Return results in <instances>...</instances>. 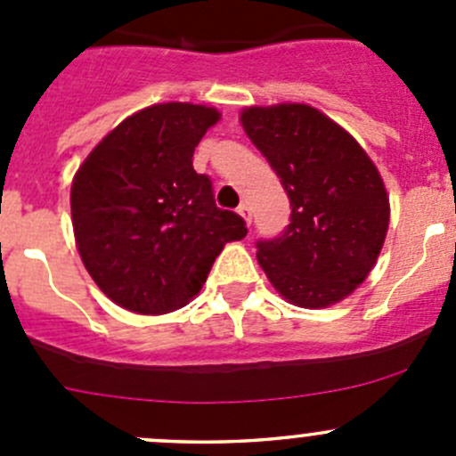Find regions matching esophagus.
Returning a JSON list of instances; mask_svg holds the SVG:
<instances>
[{"label":"esophagus","mask_w":456,"mask_h":456,"mask_svg":"<svg viewBox=\"0 0 456 456\" xmlns=\"http://www.w3.org/2000/svg\"><path fill=\"white\" fill-rule=\"evenodd\" d=\"M238 214L242 216V220H245L247 224H251V207L247 205V202H242V205L238 207Z\"/></svg>","instance_id":"esophagus-1"}]
</instances>
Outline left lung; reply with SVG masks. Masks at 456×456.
<instances>
[{"instance_id": "8db88e82", "label": "left lung", "mask_w": 456, "mask_h": 456, "mask_svg": "<svg viewBox=\"0 0 456 456\" xmlns=\"http://www.w3.org/2000/svg\"><path fill=\"white\" fill-rule=\"evenodd\" d=\"M240 121L291 202L287 229L256 245L266 278L305 309L344 300L370 273L388 232V194L375 163L311 105H254Z\"/></svg>"}]
</instances>
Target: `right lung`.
Instances as JSON below:
<instances>
[{
    "instance_id": "add662e5",
    "label": "right lung",
    "mask_w": 456,
    "mask_h": 456,
    "mask_svg": "<svg viewBox=\"0 0 456 456\" xmlns=\"http://www.w3.org/2000/svg\"><path fill=\"white\" fill-rule=\"evenodd\" d=\"M220 112L159 103L118 123L87 154L70 191L77 249L96 287L142 315L185 306L245 220L214 202L191 159Z\"/></svg>"
}]
</instances>
